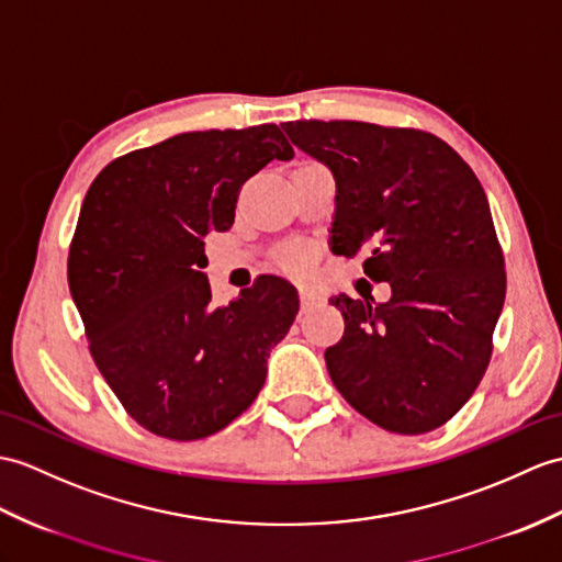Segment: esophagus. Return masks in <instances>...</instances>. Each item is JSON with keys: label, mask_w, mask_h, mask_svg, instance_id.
I'll return each mask as SVG.
<instances>
[{"label": "esophagus", "mask_w": 562, "mask_h": 562, "mask_svg": "<svg viewBox=\"0 0 562 562\" xmlns=\"http://www.w3.org/2000/svg\"><path fill=\"white\" fill-rule=\"evenodd\" d=\"M299 299H302V311H308L311 306H316L321 302L318 292L308 290V286H302V290H299Z\"/></svg>", "instance_id": "obj_1"}]
</instances>
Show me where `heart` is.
<instances>
[{
	"mask_svg": "<svg viewBox=\"0 0 562 562\" xmlns=\"http://www.w3.org/2000/svg\"><path fill=\"white\" fill-rule=\"evenodd\" d=\"M308 258H311V254L306 249H290L282 256V266L286 270L299 272V270H304L308 266Z\"/></svg>",
	"mask_w": 562,
	"mask_h": 562,
	"instance_id": "obj_1",
	"label": "heart"
}]
</instances>
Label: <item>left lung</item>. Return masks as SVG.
<instances>
[{
  "label": "left lung",
  "instance_id": "1",
  "mask_svg": "<svg viewBox=\"0 0 562 562\" xmlns=\"http://www.w3.org/2000/svg\"><path fill=\"white\" fill-rule=\"evenodd\" d=\"M299 150L335 177L330 249L387 282L385 304L333 296L342 340L325 349L359 414L428 434L474 395L505 302V263L484 189L446 140L367 122H286Z\"/></svg>",
  "mask_w": 562,
  "mask_h": 562
}]
</instances>
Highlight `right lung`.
I'll return each mask as SVG.
<instances>
[{
  "mask_svg": "<svg viewBox=\"0 0 562 562\" xmlns=\"http://www.w3.org/2000/svg\"><path fill=\"white\" fill-rule=\"evenodd\" d=\"M294 150L276 124L189 132L126 153L90 184L69 290L104 381L150 434L199 440L249 409L299 311L263 276L213 306L205 234L227 232L241 184Z\"/></svg>",
  "mask_w": 562,
  "mask_h": 562,
  "instance_id": "add662e5",
  "label": "right lung"
}]
</instances>
